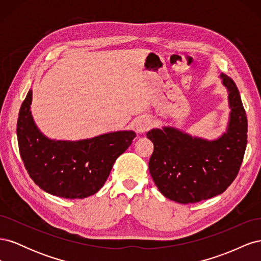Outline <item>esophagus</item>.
<instances>
[{"mask_svg": "<svg viewBox=\"0 0 261 261\" xmlns=\"http://www.w3.org/2000/svg\"><path fill=\"white\" fill-rule=\"evenodd\" d=\"M152 126V121L150 120V118L148 117H140L138 118V120L136 121V124H135V127H136V130L138 133H145L147 132L148 129L151 128Z\"/></svg>", "mask_w": 261, "mask_h": 261, "instance_id": "1", "label": "esophagus"}]
</instances>
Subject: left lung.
Returning a JSON list of instances; mask_svg holds the SVG:
<instances>
[{
  "instance_id": "obj_1",
  "label": "left lung",
  "mask_w": 261,
  "mask_h": 261,
  "mask_svg": "<svg viewBox=\"0 0 261 261\" xmlns=\"http://www.w3.org/2000/svg\"><path fill=\"white\" fill-rule=\"evenodd\" d=\"M231 113L226 133L217 140L194 138L172 127L151 129L154 149L149 172L167 198L194 203L222 194L238 176L247 145V117L234 81L221 75Z\"/></svg>"
}]
</instances>
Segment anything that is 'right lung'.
<instances>
[{
    "label": "right lung",
    "instance_id": "add662e5",
    "mask_svg": "<svg viewBox=\"0 0 261 261\" xmlns=\"http://www.w3.org/2000/svg\"><path fill=\"white\" fill-rule=\"evenodd\" d=\"M31 96L29 90L17 121L19 153L29 176L44 192L63 198L83 199L96 194L136 134L124 130L78 141L50 140L34 123Z\"/></svg>",
    "mask_w": 261,
    "mask_h": 261
}]
</instances>
